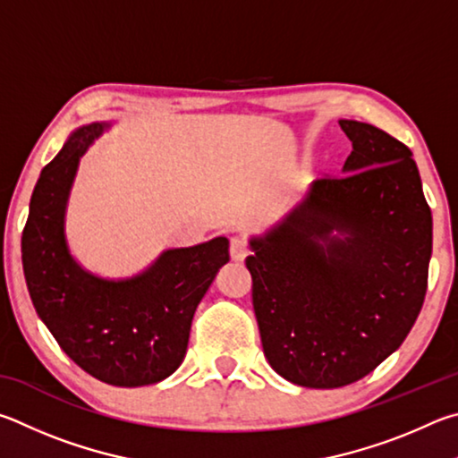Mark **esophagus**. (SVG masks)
<instances>
[{"label": "esophagus", "instance_id": "1", "mask_svg": "<svg viewBox=\"0 0 458 458\" xmlns=\"http://www.w3.org/2000/svg\"><path fill=\"white\" fill-rule=\"evenodd\" d=\"M229 253H231V259L243 261L247 258V253H250V245H247L245 239L233 237L229 243Z\"/></svg>", "mask_w": 458, "mask_h": 458}]
</instances>
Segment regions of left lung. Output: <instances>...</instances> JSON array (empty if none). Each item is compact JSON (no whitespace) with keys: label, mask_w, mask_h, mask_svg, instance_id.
Instances as JSON below:
<instances>
[{"label":"left lung","mask_w":458,"mask_h":458,"mask_svg":"<svg viewBox=\"0 0 458 458\" xmlns=\"http://www.w3.org/2000/svg\"><path fill=\"white\" fill-rule=\"evenodd\" d=\"M340 126L346 174L318 179L245 259L266 358L306 388L370 374L412 330L428 287L432 215L411 148L372 124Z\"/></svg>","instance_id":"1"}]
</instances>
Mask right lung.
Wrapping results in <instances>:
<instances>
[{
  "label": "right lung",
  "mask_w": 458,
  "mask_h": 458,
  "mask_svg": "<svg viewBox=\"0 0 458 458\" xmlns=\"http://www.w3.org/2000/svg\"><path fill=\"white\" fill-rule=\"evenodd\" d=\"M102 124L76 131L31 192L21 263L31 303L58 346L94 378L144 386L171 376L187 352L199 301L229 261L227 237L168 250L128 282H104L76 266L64 242V208L80 157Z\"/></svg>",
  "instance_id": "add662e5"
}]
</instances>
